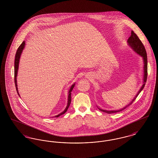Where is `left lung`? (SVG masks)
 Masks as SVG:
<instances>
[{"mask_svg": "<svg viewBox=\"0 0 158 158\" xmlns=\"http://www.w3.org/2000/svg\"><path fill=\"white\" fill-rule=\"evenodd\" d=\"M128 44L130 47H131V48L135 52V53H137L138 54H139L140 56H141L143 57V61H144V77H143V84L142 86L141 87L140 89L138 92L137 94L135 95V98L131 101V103H130L128 105H127L126 106H125L124 108L119 110H114V111H106L104 110H102L99 108V110L101 111H103L104 113H107V114H112V113H118L121 111L122 110H124L126 108H127L129 105H131L134 101L135 100V98H137V97L138 96V95L140 94V92L143 90L144 85L146 82L147 81V77H148V57H147V53L146 49L143 45V43H142L141 40L139 38L138 36L135 34L134 32L133 31H131V35L130 37L128 38L127 40Z\"/></svg>", "mask_w": 158, "mask_h": 158, "instance_id": "left-lung-1", "label": "left lung"}]
</instances>
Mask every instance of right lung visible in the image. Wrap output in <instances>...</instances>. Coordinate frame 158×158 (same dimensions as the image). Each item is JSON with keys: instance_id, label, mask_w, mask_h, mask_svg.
<instances>
[{"instance_id": "add662e5", "label": "right lung", "mask_w": 158, "mask_h": 158, "mask_svg": "<svg viewBox=\"0 0 158 158\" xmlns=\"http://www.w3.org/2000/svg\"><path fill=\"white\" fill-rule=\"evenodd\" d=\"M25 41H23L22 43V44L21 45H19V47H18L17 51H16V53L15 54V69H14V80H15V86H16V91H17V93L19 95V93H18V87H17V82H16V76H17V73H18V66H19V59H20V57H21V53L23 52V48L25 47ZM75 83H74L73 85H72L69 89V95H68V105L66 108H65V110L62 112V113H60L59 115L55 116V117H59V116H60L61 115L64 114L68 110V108L69 106V105L70 104V102H71V92L72 90H73L74 86H75Z\"/></svg>"}]
</instances>
